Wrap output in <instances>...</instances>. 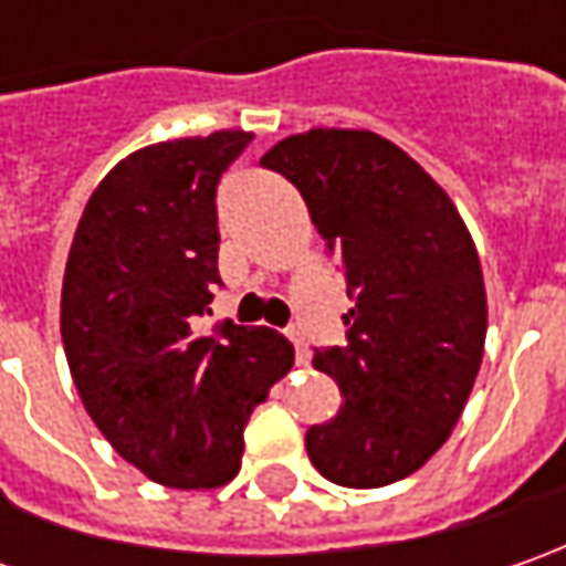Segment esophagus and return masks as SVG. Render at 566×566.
Instances as JSON below:
<instances>
[{
    "label": "esophagus",
    "mask_w": 566,
    "mask_h": 566,
    "mask_svg": "<svg viewBox=\"0 0 566 566\" xmlns=\"http://www.w3.org/2000/svg\"><path fill=\"white\" fill-rule=\"evenodd\" d=\"M286 337H290V343H293V346H295V361H298V365H305V361L312 359L308 339L302 337V331H295V327H290V331H286Z\"/></svg>",
    "instance_id": "esophagus-1"
}]
</instances>
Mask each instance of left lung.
<instances>
[{
  "label": "left lung",
  "mask_w": 566,
  "mask_h": 566,
  "mask_svg": "<svg viewBox=\"0 0 566 566\" xmlns=\"http://www.w3.org/2000/svg\"><path fill=\"white\" fill-rule=\"evenodd\" d=\"M261 166L298 188L356 302L346 346L315 353L343 406L308 428L305 450L334 485L400 482L450 438L482 365L475 245L444 188L375 132L312 128L273 144Z\"/></svg>",
  "instance_id": "obj_1"
}]
</instances>
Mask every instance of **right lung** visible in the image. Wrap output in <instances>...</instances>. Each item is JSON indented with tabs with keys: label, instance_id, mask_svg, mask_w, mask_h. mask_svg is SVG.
Segmentation results:
<instances>
[{
	"label": "right lung",
	"instance_id": "right-lung-1",
	"mask_svg": "<svg viewBox=\"0 0 566 566\" xmlns=\"http://www.w3.org/2000/svg\"><path fill=\"white\" fill-rule=\"evenodd\" d=\"M251 138L213 132L125 157L65 264L62 343L81 402L122 460L169 489L227 485L254 406L295 359L271 327L195 331L223 286L217 186Z\"/></svg>",
	"mask_w": 566,
	"mask_h": 566
}]
</instances>
